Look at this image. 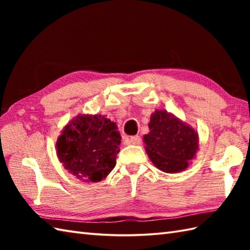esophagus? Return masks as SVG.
<instances>
[{"label": "esophagus", "mask_w": 250, "mask_h": 250, "mask_svg": "<svg viewBox=\"0 0 250 250\" xmlns=\"http://www.w3.org/2000/svg\"><path fill=\"white\" fill-rule=\"evenodd\" d=\"M129 142H130V144H132V145H141L142 144V139H141V136H139V135H134V136L130 137Z\"/></svg>", "instance_id": "obj_1"}]
</instances>
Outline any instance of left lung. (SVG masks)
<instances>
[{
	"instance_id": "1",
	"label": "left lung",
	"mask_w": 250,
	"mask_h": 250,
	"mask_svg": "<svg viewBox=\"0 0 250 250\" xmlns=\"http://www.w3.org/2000/svg\"><path fill=\"white\" fill-rule=\"evenodd\" d=\"M148 126L150 131L144 142L151 162L166 173L187 168L199 149L198 132L173 114L159 109L151 115Z\"/></svg>"
}]
</instances>
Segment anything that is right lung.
Returning <instances> with one entry per match:
<instances>
[{
    "mask_svg": "<svg viewBox=\"0 0 250 250\" xmlns=\"http://www.w3.org/2000/svg\"><path fill=\"white\" fill-rule=\"evenodd\" d=\"M115 122L102 115H78L62 130L57 156L76 178L104 179L116 166L121 136Z\"/></svg>",
    "mask_w": 250,
    "mask_h": 250,
    "instance_id": "obj_1",
    "label": "right lung"
}]
</instances>
